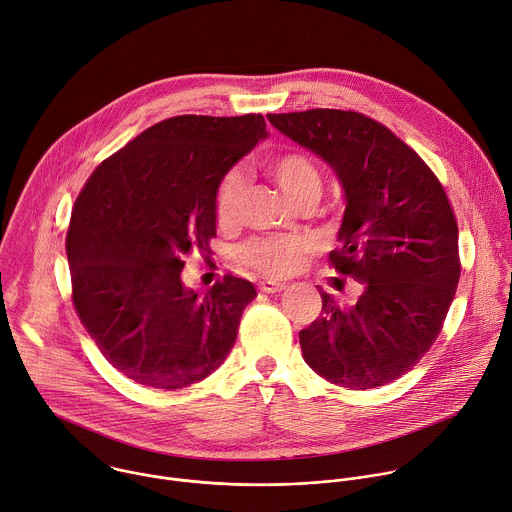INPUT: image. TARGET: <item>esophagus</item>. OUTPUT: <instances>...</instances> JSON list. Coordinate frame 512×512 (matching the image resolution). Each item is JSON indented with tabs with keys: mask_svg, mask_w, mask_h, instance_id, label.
I'll list each match as a JSON object with an SVG mask.
<instances>
[{
	"mask_svg": "<svg viewBox=\"0 0 512 512\" xmlns=\"http://www.w3.org/2000/svg\"><path fill=\"white\" fill-rule=\"evenodd\" d=\"M285 287H287V283L271 281V279H265V281H261V283H259V289H261L263 293H279V291H283Z\"/></svg>",
	"mask_w": 512,
	"mask_h": 512,
	"instance_id": "esophagus-1",
	"label": "esophagus"
}]
</instances>
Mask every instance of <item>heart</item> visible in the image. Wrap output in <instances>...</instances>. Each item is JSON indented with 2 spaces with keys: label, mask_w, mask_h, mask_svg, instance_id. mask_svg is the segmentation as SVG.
<instances>
[{
  "label": "heart",
  "mask_w": 512,
  "mask_h": 512,
  "mask_svg": "<svg viewBox=\"0 0 512 512\" xmlns=\"http://www.w3.org/2000/svg\"><path fill=\"white\" fill-rule=\"evenodd\" d=\"M267 170L271 179L285 193V197L293 203L309 189L319 187V175L315 166L297 152H285L271 158L267 162ZM243 191L245 183L241 175L231 173L223 181L217 195V223L221 227L235 225ZM311 251V241L303 237H263L251 241L243 249V259L247 265L259 269L269 277H285L295 273Z\"/></svg>",
  "instance_id": "heart-1"
}]
</instances>
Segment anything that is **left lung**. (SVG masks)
<instances>
[{"label": "left lung", "instance_id": "8db88e82", "mask_svg": "<svg viewBox=\"0 0 512 512\" xmlns=\"http://www.w3.org/2000/svg\"><path fill=\"white\" fill-rule=\"evenodd\" d=\"M267 118L333 170L346 211L329 261L362 289L348 305L319 289L321 315L299 331L303 360L335 386H386L430 350L456 293L458 227L448 197L408 144L360 112Z\"/></svg>", "mask_w": 512, "mask_h": 512}]
</instances>
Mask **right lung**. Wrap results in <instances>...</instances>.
I'll return each mask as SVG.
<instances>
[{
    "mask_svg": "<svg viewBox=\"0 0 512 512\" xmlns=\"http://www.w3.org/2000/svg\"><path fill=\"white\" fill-rule=\"evenodd\" d=\"M265 138L261 114L168 118L106 158L78 195L66 239L74 307L136 384L187 388L233 350L253 283L225 275L199 295L183 283V257L211 251L219 187Z\"/></svg>",
    "mask_w": 512,
    "mask_h": 512,
    "instance_id": "obj_1",
    "label": "right lung"
}]
</instances>
